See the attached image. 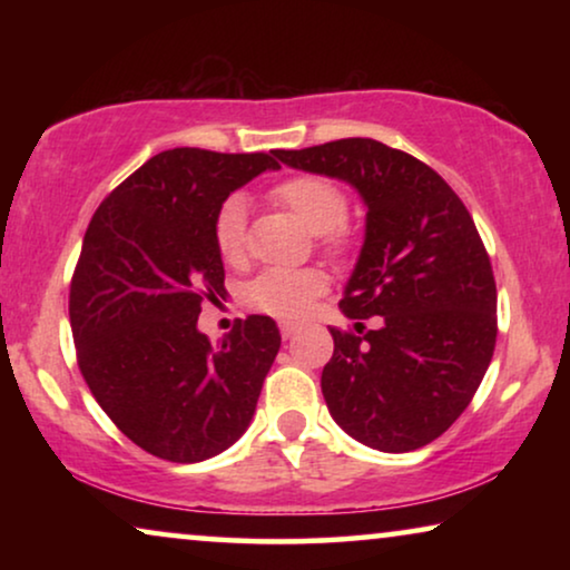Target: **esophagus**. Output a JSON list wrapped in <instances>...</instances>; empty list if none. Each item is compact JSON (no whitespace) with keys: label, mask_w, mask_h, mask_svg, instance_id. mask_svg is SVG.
Listing matches in <instances>:
<instances>
[{"label":"esophagus","mask_w":570,"mask_h":570,"mask_svg":"<svg viewBox=\"0 0 570 570\" xmlns=\"http://www.w3.org/2000/svg\"><path fill=\"white\" fill-rule=\"evenodd\" d=\"M279 332H283V340H291V337H295V332H298V324H293V322L279 324Z\"/></svg>","instance_id":"34e87169"}]
</instances>
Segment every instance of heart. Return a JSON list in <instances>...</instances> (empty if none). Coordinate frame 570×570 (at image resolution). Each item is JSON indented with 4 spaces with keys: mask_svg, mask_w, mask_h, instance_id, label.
<instances>
[{
    "mask_svg": "<svg viewBox=\"0 0 570 570\" xmlns=\"http://www.w3.org/2000/svg\"><path fill=\"white\" fill-rule=\"evenodd\" d=\"M272 199L283 205L287 213L306 225L311 233H318L322 248L332 256L347 254L355 244V233L345 223L347 197L337 184L324 176L298 174L279 181L272 189ZM215 248L220 259L230 267H238L246 259V199L230 194L223 199L213 225ZM326 291V277L318 269H267L252 279L246 287V298L256 311L269 316L295 318L306 314L318 295Z\"/></svg>",
    "mask_w": 570,
    "mask_h": 570,
    "instance_id": "obj_1",
    "label": "heart"
}]
</instances>
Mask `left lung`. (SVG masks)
<instances>
[{"mask_svg": "<svg viewBox=\"0 0 570 570\" xmlns=\"http://www.w3.org/2000/svg\"><path fill=\"white\" fill-rule=\"evenodd\" d=\"M275 158L353 184L368 207L361 259L340 301L355 332L330 330L326 407L371 449L425 446L466 410L495 350V277L470 209L431 166L368 137Z\"/></svg>", "mask_w": 570, "mask_h": 570, "instance_id": "obj_1", "label": "left lung"}]
</instances>
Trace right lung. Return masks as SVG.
I'll return each mask as SVG.
<instances>
[{
    "label": "right lung",
    "mask_w": 570,
    "mask_h": 570,
    "mask_svg": "<svg viewBox=\"0 0 570 570\" xmlns=\"http://www.w3.org/2000/svg\"><path fill=\"white\" fill-rule=\"evenodd\" d=\"M272 153L174 147L116 186L92 215L69 285V324L85 384L147 454L202 462L240 439L279 350L252 314L209 345L202 303L225 293L213 225L223 199Z\"/></svg>",
    "instance_id": "right-lung-1"
}]
</instances>
